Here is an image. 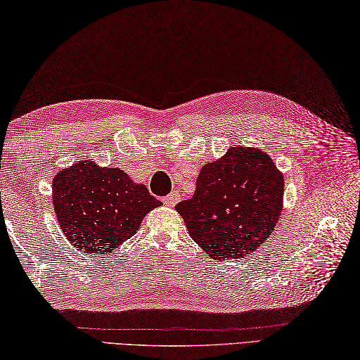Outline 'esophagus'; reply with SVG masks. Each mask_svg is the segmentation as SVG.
Segmentation results:
<instances>
[{
	"mask_svg": "<svg viewBox=\"0 0 360 360\" xmlns=\"http://www.w3.org/2000/svg\"><path fill=\"white\" fill-rule=\"evenodd\" d=\"M179 198H180V194L177 193V191H172V193H171L169 195L163 197V203L167 205V206H174L175 203L179 202Z\"/></svg>",
	"mask_w": 360,
	"mask_h": 360,
	"instance_id": "esophagus-1",
	"label": "esophagus"
}]
</instances>
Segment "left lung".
Segmentation results:
<instances>
[{
	"instance_id": "1",
	"label": "left lung",
	"mask_w": 360,
	"mask_h": 360,
	"mask_svg": "<svg viewBox=\"0 0 360 360\" xmlns=\"http://www.w3.org/2000/svg\"><path fill=\"white\" fill-rule=\"evenodd\" d=\"M283 175L268 154L231 148L202 167L193 198L177 203L189 236L214 260L259 250L282 212Z\"/></svg>"
}]
</instances>
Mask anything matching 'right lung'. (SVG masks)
Segmentation results:
<instances>
[{"label": "right lung", "mask_w": 360, "mask_h": 360, "mask_svg": "<svg viewBox=\"0 0 360 360\" xmlns=\"http://www.w3.org/2000/svg\"><path fill=\"white\" fill-rule=\"evenodd\" d=\"M53 207L69 242L87 254L114 252L162 205L118 167L79 162L55 175Z\"/></svg>", "instance_id": "1"}]
</instances>
